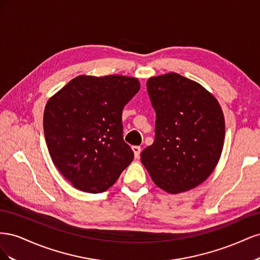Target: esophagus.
<instances>
[{"label": "esophagus", "instance_id": "obj_1", "mask_svg": "<svg viewBox=\"0 0 260 260\" xmlns=\"http://www.w3.org/2000/svg\"><path fill=\"white\" fill-rule=\"evenodd\" d=\"M132 151L135 152L136 158H139V157H140V153H141V147H140V146H138V145L132 146Z\"/></svg>", "mask_w": 260, "mask_h": 260}]
</instances>
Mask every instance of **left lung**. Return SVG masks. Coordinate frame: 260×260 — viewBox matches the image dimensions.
I'll list each match as a JSON object with an SVG mask.
<instances>
[{
	"mask_svg": "<svg viewBox=\"0 0 260 260\" xmlns=\"http://www.w3.org/2000/svg\"><path fill=\"white\" fill-rule=\"evenodd\" d=\"M146 88L156 113L155 140L141 161L164 191L191 190L211 175L221 156L222 109L200 83L176 73L149 78Z\"/></svg>",
	"mask_w": 260,
	"mask_h": 260,
	"instance_id": "obj_1",
	"label": "left lung"
}]
</instances>
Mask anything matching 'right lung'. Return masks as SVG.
Returning <instances> with one entry per match:
<instances>
[{
	"mask_svg": "<svg viewBox=\"0 0 260 260\" xmlns=\"http://www.w3.org/2000/svg\"><path fill=\"white\" fill-rule=\"evenodd\" d=\"M140 90L137 78L78 76L48 101L46 145L55 166L78 190L102 193L133 160L122 137V109Z\"/></svg>",
	"mask_w": 260,
	"mask_h": 260,
	"instance_id": "right-lung-1",
	"label": "right lung"
}]
</instances>
